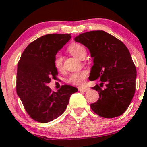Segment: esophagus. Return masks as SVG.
Here are the masks:
<instances>
[{"instance_id":"obj_1","label":"esophagus","mask_w":147,"mask_h":147,"mask_svg":"<svg viewBox=\"0 0 147 147\" xmlns=\"http://www.w3.org/2000/svg\"><path fill=\"white\" fill-rule=\"evenodd\" d=\"M78 90H79L80 92H88V90H90V88H88V87H82V86H81V87H78Z\"/></svg>"}]
</instances>
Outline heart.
Returning a JSON list of instances; mask_svg holds the SVG:
<instances>
[{"instance_id":"heart-1","label":"heart","mask_w":147,"mask_h":147,"mask_svg":"<svg viewBox=\"0 0 147 147\" xmlns=\"http://www.w3.org/2000/svg\"><path fill=\"white\" fill-rule=\"evenodd\" d=\"M67 51L72 55L81 59L82 57L86 55V49L83 45H80L79 43H74L69 45L67 47ZM54 66L55 69L59 71H63V58L60 55H56L53 60ZM88 76V72L86 70H82V71L74 72L71 74L67 78V82L72 85H81L84 83Z\"/></svg>"}]
</instances>
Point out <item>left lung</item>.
Segmentation results:
<instances>
[{"mask_svg":"<svg viewBox=\"0 0 147 147\" xmlns=\"http://www.w3.org/2000/svg\"><path fill=\"white\" fill-rule=\"evenodd\" d=\"M75 41L89 49L94 65L90 81L98 80L100 85L92 87L99 99L90 104L96 114L106 118L122 115L127 110L135 93L136 69L126 46L104 31L82 33ZM104 84L106 86L102 88Z\"/></svg>","mask_w":147,"mask_h":147,"instance_id":"obj_1","label":"left lung"}]
</instances>
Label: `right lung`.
<instances>
[{"label":"right lung","mask_w":147,"mask_h":147,"mask_svg":"<svg viewBox=\"0 0 147 147\" xmlns=\"http://www.w3.org/2000/svg\"><path fill=\"white\" fill-rule=\"evenodd\" d=\"M71 39V34H48L29 43L17 65L16 90L30 117L47 123L65 111L71 94L78 92L73 86L63 85L57 92L47 84L56 80L57 70L53 60L57 51Z\"/></svg>","instance_id":"right-lung-1"}]
</instances>
